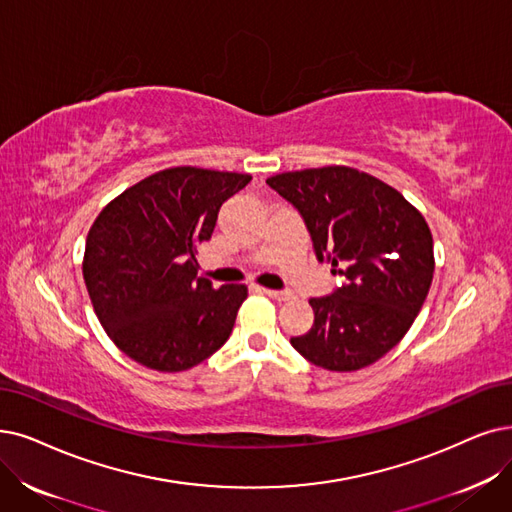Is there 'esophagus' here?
Listing matches in <instances>:
<instances>
[{
	"label": "esophagus",
	"instance_id": "1",
	"mask_svg": "<svg viewBox=\"0 0 512 512\" xmlns=\"http://www.w3.org/2000/svg\"><path fill=\"white\" fill-rule=\"evenodd\" d=\"M262 292L267 294L269 298L277 300V302H285V300L292 298V292H279V290H267V288H262Z\"/></svg>",
	"mask_w": 512,
	"mask_h": 512
}]
</instances>
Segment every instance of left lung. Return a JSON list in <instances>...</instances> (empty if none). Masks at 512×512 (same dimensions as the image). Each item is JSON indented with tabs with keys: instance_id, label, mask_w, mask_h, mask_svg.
Returning <instances> with one entry per match:
<instances>
[{
	"instance_id": "left-lung-1",
	"label": "left lung",
	"mask_w": 512,
	"mask_h": 512,
	"mask_svg": "<svg viewBox=\"0 0 512 512\" xmlns=\"http://www.w3.org/2000/svg\"><path fill=\"white\" fill-rule=\"evenodd\" d=\"M267 185L300 212L317 258L344 283L311 298L315 323L294 349L330 372L384 357L410 330L435 273L433 235L397 189L349 166L283 172Z\"/></svg>"
}]
</instances>
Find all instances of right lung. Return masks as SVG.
Returning <instances> with one entry per match:
<instances>
[{"label": "right lung", "instance_id": "obj_1", "mask_svg": "<svg viewBox=\"0 0 512 512\" xmlns=\"http://www.w3.org/2000/svg\"><path fill=\"white\" fill-rule=\"evenodd\" d=\"M250 174L178 166L109 201L86 239L84 281L121 353L157 372H185L227 342L248 288L197 277V248Z\"/></svg>", "mask_w": 512, "mask_h": 512}]
</instances>
